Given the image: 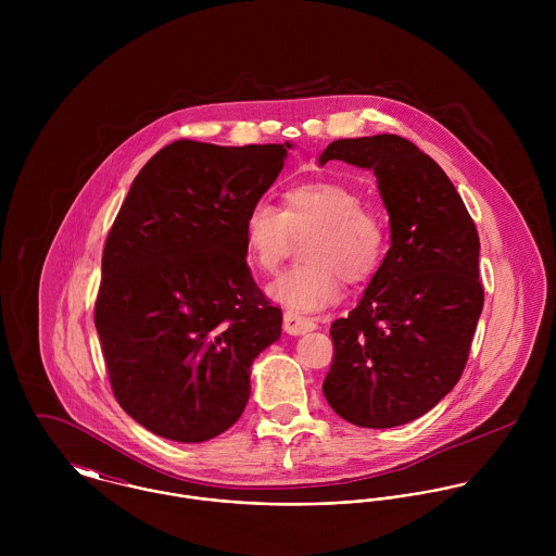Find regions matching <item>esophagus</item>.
Returning <instances> with one entry per match:
<instances>
[{
	"instance_id": "obj_1",
	"label": "esophagus",
	"mask_w": 556,
	"mask_h": 556,
	"mask_svg": "<svg viewBox=\"0 0 556 556\" xmlns=\"http://www.w3.org/2000/svg\"><path fill=\"white\" fill-rule=\"evenodd\" d=\"M317 329V323L313 318L302 317V315H295L291 311L285 313V331L291 333V336H302L306 331H313Z\"/></svg>"
}]
</instances>
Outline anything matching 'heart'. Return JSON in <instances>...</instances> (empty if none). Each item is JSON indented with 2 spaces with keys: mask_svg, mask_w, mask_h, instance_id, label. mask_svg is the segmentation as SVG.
<instances>
[{
  "mask_svg": "<svg viewBox=\"0 0 556 556\" xmlns=\"http://www.w3.org/2000/svg\"><path fill=\"white\" fill-rule=\"evenodd\" d=\"M306 263L282 274L269 295L295 313H315L340 295V280L362 285L383 265L390 231L375 207L362 205L355 188L315 179L293 184L282 194V210L258 201L243 220L248 261L263 274H274L295 239Z\"/></svg>",
  "mask_w": 556,
  "mask_h": 556,
  "instance_id": "obj_1",
  "label": "heart"
}]
</instances>
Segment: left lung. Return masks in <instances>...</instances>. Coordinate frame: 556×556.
<instances>
[{
	"mask_svg": "<svg viewBox=\"0 0 556 556\" xmlns=\"http://www.w3.org/2000/svg\"><path fill=\"white\" fill-rule=\"evenodd\" d=\"M372 168L392 245L362 302L331 323L329 406L362 428L428 413L460 381L483 308L479 236L445 170L397 135L340 139L320 164Z\"/></svg>",
	"mask_w": 556,
	"mask_h": 556,
	"instance_id": "1",
	"label": "left lung"
}]
</instances>
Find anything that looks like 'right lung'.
<instances>
[{"mask_svg":"<svg viewBox=\"0 0 556 556\" xmlns=\"http://www.w3.org/2000/svg\"><path fill=\"white\" fill-rule=\"evenodd\" d=\"M289 148L173 141L139 170L106 236L93 323L111 390L159 437L229 430L254 357L280 338L282 311L245 263L243 220Z\"/></svg>","mask_w":556,"mask_h":556,"instance_id":"add662e5","label":"right lung"}]
</instances>
